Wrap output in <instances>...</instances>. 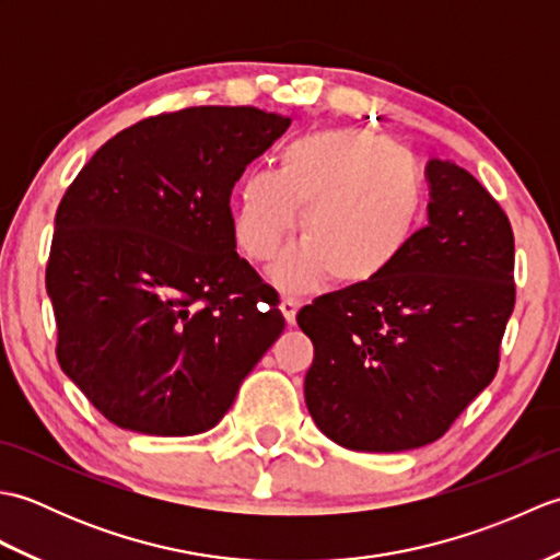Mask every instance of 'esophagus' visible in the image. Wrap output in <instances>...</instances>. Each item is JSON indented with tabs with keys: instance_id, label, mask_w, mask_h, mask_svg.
<instances>
[{
	"instance_id": "34e87169",
	"label": "esophagus",
	"mask_w": 560,
	"mask_h": 560,
	"mask_svg": "<svg viewBox=\"0 0 560 560\" xmlns=\"http://www.w3.org/2000/svg\"><path fill=\"white\" fill-rule=\"evenodd\" d=\"M301 311V301L299 299H283L281 301V313L287 317L289 325H295V315Z\"/></svg>"
}]
</instances>
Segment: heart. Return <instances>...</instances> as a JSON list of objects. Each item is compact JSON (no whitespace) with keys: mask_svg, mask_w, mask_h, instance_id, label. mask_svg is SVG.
<instances>
[{"mask_svg":"<svg viewBox=\"0 0 560 560\" xmlns=\"http://www.w3.org/2000/svg\"><path fill=\"white\" fill-rule=\"evenodd\" d=\"M301 213L303 243L283 253L271 279L287 291L359 289L411 247L425 213V185L411 151L355 127L313 129L289 141L277 173L255 171L237 189L235 243L265 261Z\"/></svg>","mask_w":560,"mask_h":560,"instance_id":"1","label":"heart"}]
</instances>
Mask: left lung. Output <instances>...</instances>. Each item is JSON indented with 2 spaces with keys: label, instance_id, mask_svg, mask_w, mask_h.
<instances>
[{
  "label": "left lung",
  "instance_id": "8db88e82",
  "mask_svg": "<svg viewBox=\"0 0 560 560\" xmlns=\"http://www.w3.org/2000/svg\"><path fill=\"white\" fill-rule=\"evenodd\" d=\"M428 225L383 277L299 313L315 359L313 421L341 447L433 443L495 377L515 307V237L501 205L452 161L425 165Z\"/></svg>",
  "mask_w": 560,
  "mask_h": 560
}]
</instances>
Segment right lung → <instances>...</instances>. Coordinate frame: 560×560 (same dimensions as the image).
<instances>
[{
    "label": "right lung",
    "mask_w": 560,
    "mask_h": 560,
    "mask_svg": "<svg viewBox=\"0 0 560 560\" xmlns=\"http://www.w3.org/2000/svg\"><path fill=\"white\" fill-rule=\"evenodd\" d=\"M289 125L249 105L161 113L67 187L45 269L57 361L110 423L205 433L279 339L277 291L235 253L231 192Z\"/></svg>",
    "instance_id": "add662e5"
}]
</instances>
